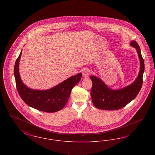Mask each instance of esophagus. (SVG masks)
I'll return each mask as SVG.
<instances>
[{
  "instance_id": "esophagus-1",
  "label": "esophagus",
  "mask_w": 155,
  "mask_h": 155,
  "mask_svg": "<svg viewBox=\"0 0 155 155\" xmlns=\"http://www.w3.org/2000/svg\"><path fill=\"white\" fill-rule=\"evenodd\" d=\"M91 74V71L88 68H85L83 70V72H82V74H83V76L85 78L87 77H88L89 75Z\"/></svg>"
}]
</instances>
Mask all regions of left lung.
Returning <instances> with one entry per match:
<instances>
[{"label":"left lung","mask_w":155,"mask_h":155,"mask_svg":"<svg viewBox=\"0 0 155 155\" xmlns=\"http://www.w3.org/2000/svg\"><path fill=\"white\" fill-rule=\"evenodd\" d=\"M130 45L136 48L140 60V70L137 79L131 85L124 88L112 90L109 88L101 79L95 76H91L90 79L92 81L91 95L92 103L96 108L108 110H118L131 102L140 92L143 83L144 60L137 42L133 41Z\"/></svg>","instance_id":"obj_1"}]
</instances>
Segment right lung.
<instances>
[{"mask_svg":"<svg viewBox=\"0 0 155 155\" xmlns=\"http://www.w3.org/2000/svg\"><path fill=\"white\" fill-rule=\"evenodd\" d=\"M22 51L15 61L14 74L16 88L23 101L28 106L38 110L53 113L62 109L68 102L72 89L81 80L82 74L71 77L52 88L45 91L31 89L21 80L18 65Z\"/></svg>","mask_w":155,"mask_h":155,"instance_id":"add662e5","label":"right lung"}]
</instances>
